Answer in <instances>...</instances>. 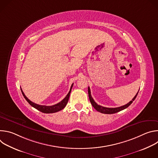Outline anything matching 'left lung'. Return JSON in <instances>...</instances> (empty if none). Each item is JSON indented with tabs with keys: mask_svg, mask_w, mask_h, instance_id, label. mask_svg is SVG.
<instances>
[{
	"mask_svg": "<svg viewBox=\"0 0 158 158\" xmlns=\"http://www.w3.org/2000/svg\"><path fill=\"white\" fill-rule=\"evenodd\" d=\"M139 91L138 92V93L136 94V96H134V98L132 99V101H131L129 102H128L127 104H126V105H124V106H122L121 107H115V108H109V107H103V106H101L100 105H98L95 101L93 99V98H92L91 96V90H90V88L89 87H88V94H89V100H90V102H91L92 106L94 107V108L101 112V113H103V114H114V113H116V112H119L126 108H127V107H129L131 104L132 102L134 101V99H136L138 94Z\"/></svg>",
	"mask_w": 158,
	"mask_h": 158,
	"instance_id": "1",
	"label": "left lung"
}]
</instances>
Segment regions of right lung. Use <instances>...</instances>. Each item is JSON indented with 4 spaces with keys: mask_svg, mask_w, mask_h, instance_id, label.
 Wrapping results in <instances>:
<instances>
[{
    "mask_svg": "<svg viewBox=\"0 0 158 158\" xmlns=\"http://www.w3.org/2000/svg\"><path fill=\"white\" fill-rule=\"evenodd\" d=\"M73 86V84H72V85L71 87V89H70V91H69V93L67 94V96L65 97V98L63 100H62L60 102H59V103H57L56 104H54L53 106H42V105L37 104L32 102L31 101H30L26 96V95L24 94L23 91H22V89H21L22 93V94H23V96H24V98L26 99V100L32 107H34L36 109L40 110V112H44V113H54V112H58V111L63 109L65 107L66 104H67V102H68V101H69V96H70V93H71V89H72Z\"/></svg>",
    "mask_w": 158,
    "mask_h": 158,
    "instance_id": "1",
    "label": "right lung"
}]
</instances>
